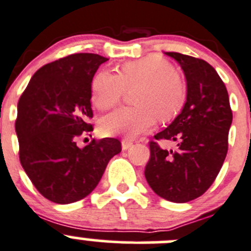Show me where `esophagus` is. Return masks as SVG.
<instances>
[{
    "mask_svg": "<svg viewBox=\"0 0 251 251\" xmlns=\"http://www.w3.org/2000/svg\"><path fill=\"white\" fill-rule=\"evenodd\" d=\"M133 145V141L129 140V139H123L122 140V149L123 150H128L130 146Z\"/></svg>",
    "mask_w": 251,
    "mask_h": 251,
    "instance_id": "34e87169",
    "label": "esophagus"
}]
</instances>
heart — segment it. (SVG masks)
<instances>
[{
  "instance_id": "b5f03b06",
  "label": "heart",
  "mask_w": 251,
  "mask_h": 251,
  "mask_svg": "<svg viewBox=\"0 0 251 251\" xmlns=\"http://www.w3.org/2000/svg\"><path fill=\"white\" fill-rule=\"evenodd\" d=\"M135 106L123 107L100 121L103 135L135 138L150 130L157 118L167 122L182 111L187 100V86L175 67L158 56H146L123 63L118 74L101 69L91 81V102L107 111L120 103L126 89H133Z\"/></svg>"
}]
</instances>
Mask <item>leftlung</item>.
Here are the masks:
<instances>
[{"mask_svg": "<svg viewBox=\"0 0 251 251\" xmlns=\"http://www.w3.org/2000/svg\"><path fill=\"white\" fill-rule=\"evenodd\" d=\"M180 64L187 79V101L172 123L155 135L173 140L177 149L165 150L150 141L145 178L163 199L188 202L211 187L228 151L232 110L225 83L206 61L178 52H166Z\"/></svg>", "mask_w": 251, "mask_h": 251, "instance_id": "left-lung-1", "label": "left lung"}]
</instances>
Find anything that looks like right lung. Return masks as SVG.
Wrapping results in <instances>:
<instances>
[{
    "label": "right lung",
    "instance_id": "right-lung-1",
    "mask_svg": "<svg viewBox=\"0 0 251 251\" xmlns=\"http://www.w3.org/2000/svg\"><path fill=\"white\" fill-rule=\"evenodd\" d=\"M107 61L95 53H74L45 64L18 102L16 133L19 160L34 187L56 204L84 199L100 182L121 141L105 138L80 149L76 140L93 131L91 81Z\"/></svg>",
    "mask_w": 251,
    "mask_h": 251
}]
</instances>
